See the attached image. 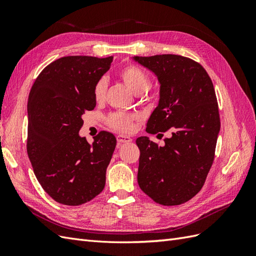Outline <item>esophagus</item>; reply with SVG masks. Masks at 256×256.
<instances>
[{
	"instance_id": "obj_1",
	"label": "esophagus",
	"mask_w": 256,
	"mask_h": 256,
	"mask_svg": "<svg viewBox=\"0 0 256 256\" xmlns=\"http://www.w3.org/2000/svg\"><path fill=\"white\" fill-rule=\"evenodd\" d=\"M116 140H118V145H120V144H122V143H130L131 141H132V138H131L128 136L118 134V136H116Z\"/></svg>"
}]
</instances>
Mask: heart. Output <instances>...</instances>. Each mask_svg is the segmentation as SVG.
<instances>
[{
	"mask_svg": "<svg viewBox=\"0 0 256 256\" xmlns=\"http://www.w3.org/2000/svg\"><path fill=\"white\" fill-rule=\"evenodd\" d=\"M118 78L125 83L126 86L132 90L136 95H138L143 100H150L152 98V94L148 92L150 79L142 68L136 65L129 64L122 67L118 72ZM106 92V80L100 78L92 88V96L96 102H102ZM138 118V115L127 112H114L108 116V125L111 128L128 132L134 127V122Z\"/></svg>",
	"mask_w": 256,
	"mask_h": 256,
	"instance_id": "obj_1",
	"label": "heart"
}]
</instances>
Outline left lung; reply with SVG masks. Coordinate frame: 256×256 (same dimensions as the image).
Masks as SVG:
<instances>
[{"label":"left lung","instance_id":"left-lung-1","mask_svg":"<svg viewBox=\"0 0 256 256\" xmlns=\"http://www.w3.org/2000/svg\"><path fill=\"white\" fill-rule=\"evenodd\" d=\"M134 58L160 83L159 104L146 131H171L164 146L147 136L136 138L138 184L156 203L180 205L202 189L214 159L220 115L214 84L203 66L189 58L161 54Z\"/></svg>","mask_w":256,"mask_h":256}]
</instances>
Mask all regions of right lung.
I'll return each mask as SVG.
<instances>
[{"label": "right lung", "instance_id": "obj_1", "mask_svg": "<svg viewBox=\"0 0 256 256\" xmlns=\"http://www.w3.org/2000/svg\"><path fill=\"white\" fill-rule=\"evenodd\" d=\"M113 56H72L52 62L38 74L28 102V156L42 189L56 202L78 206L104 188L115 136L100 131L88 144L79 136L82 115L94 110V85Z\"/></svg>", "mask_w": 256, "mask_h": 256}]
</instances>
